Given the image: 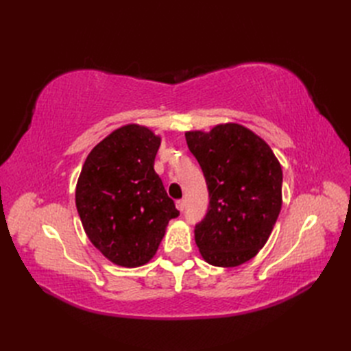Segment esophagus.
<instances>
[{
	"label": "esophagus",
	"mask_w": 351,
	"mask_h": 351,
	"mask_svg": "<svg viewBox=\"0 0 351 351\" xmlns=\"http://www.w3.org/2000/svg\"><path fill=\"white\" fill-rule=\"evenodd\" d=\"M176 206H177V209H178L180 212H183V210H184V206H186V202H184L183 199L176 200Z\"/></svg>",
	"instance_id": "1"
}]
</instances>
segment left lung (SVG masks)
I'll use <instances>...</instances> for the list:
<instances>
[{
  "label": "left lung",
  "instance_id": "1",
  "mask_svg": "<svg viewBox=\"0 0 351 351\" xmlns=\"http://www.w3.org/2000/svg\"><path fill=\"white\" fill-rule=\"evenodd\" d=\"M204 171L209 206L195 227L199 252L214 267L250 261L268 241L282 205V169L262 137L237 123L186 132Z\"/></svg>",
  "mask_w": 351,
  "mask_h": 351
}]
</instances>
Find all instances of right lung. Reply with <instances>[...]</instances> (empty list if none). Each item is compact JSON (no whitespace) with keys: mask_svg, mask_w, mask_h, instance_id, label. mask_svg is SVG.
Wrapping results in <instances>:
<instances>
[{"mask_svg":"<svg viewBox=\"0 0 351 351\" xmlns=\"http://www.w3.org/2000/svg\"><path fill=\"white\" fill-rule=\"evenodd\" d=\"M161 137L141 124L110 133L84 161L76 208L84 232L105 258L125 268L149 262L169 219L178 217L154 162Z\"/></svg>","mask_w":351,"mask_h":351,"instance_id":"right-lung-1","label":"right lung"}]
</instances>
